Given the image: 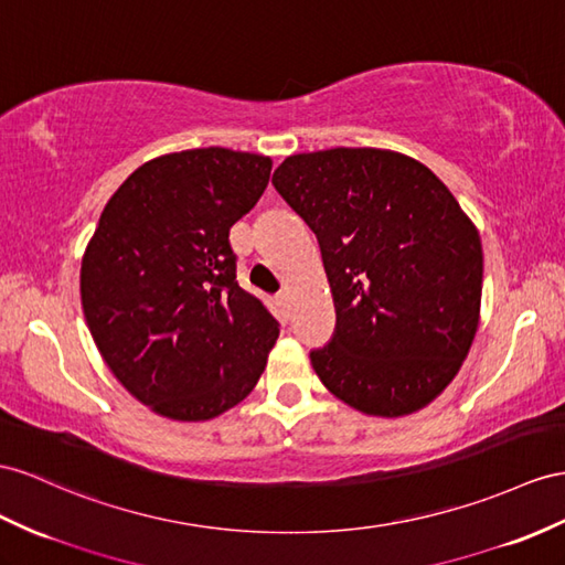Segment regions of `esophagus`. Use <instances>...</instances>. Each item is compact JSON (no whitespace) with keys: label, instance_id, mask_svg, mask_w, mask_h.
Here are the masks:
<instances>
[{"label":"esophagus","instance_id":"esophagus-1","mask_svg":"<svg viewBox=\"0 0 565 565\" xmlns=\"http://www.w3.org/2000/svg\"><path fill=\"white\" fill-rule=\"evenodd\" d=\"M277 306L281 308L284 315L291 312V291H286V288H284V291H279L277 294Z\"/></svg>","mask_w":565,"mask_h":565}]
</instances>
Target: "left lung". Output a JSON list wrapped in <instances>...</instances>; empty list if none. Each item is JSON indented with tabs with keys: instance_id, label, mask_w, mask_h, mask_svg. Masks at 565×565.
<instances>
[{
	"instance_id": "1",
	"label": "left lung",
	"mask_w": 565,
	"mask_h": 565,
	"mask_svg": "<svg viewBox=\"0 0 565 565\" xmlns=\"http://www.w3.org/2000/svg\"><path fill=\"white\" fill-rule=\"evenodd\" d=\"M317 236L337 327L310 360L349 406L425 408L466 360L482 300V243L451 191L377 148L286 157L271 179Z\"/></svg>"
}]
</instances>
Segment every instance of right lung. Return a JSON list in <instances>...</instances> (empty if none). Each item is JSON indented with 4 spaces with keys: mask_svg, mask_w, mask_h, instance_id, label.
<instances>
[{
    "mask_svg": "<svg viewBox=\"0 0 565 565\" xmlns=\"http://www.w3.org/2000/svg\"><path fill=\"white\" fill-rule=\"evenodd\" d=\"M271 159L226 148L157 157L99 216L81 267L85 322L128 392L173 420H210L253 392L279 322L236 281L228 231Z\"/></svg>",
    "mask_w": 565,
    "mask_h": 565,
    "instance_id": "add662e5",
    "label": "right lung"
}]
</instances>
